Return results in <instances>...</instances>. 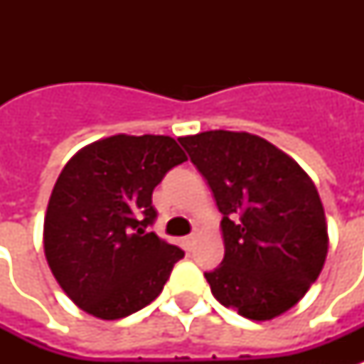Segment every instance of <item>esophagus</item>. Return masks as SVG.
<instances>
[{
	"label": "esophagus",
	"mask_w": 364,
	"mask_h": 364,
	"mask_svg": "<svg viewBox=\"0 0 364 364\" xmlns=\"http://www.w3.org/2000/svg\"><path fill=\"white\" fill-rule=\"evenodd\" d=\"M183 245H185L187 251H191V249L194 247V234H191V236H187V238L183 240Z\"/></svg>",
	"instance_id": "1"
}]
</instances>
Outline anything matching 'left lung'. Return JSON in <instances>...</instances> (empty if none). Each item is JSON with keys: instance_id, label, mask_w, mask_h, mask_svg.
Wrapping results in <instances>:
<instances>
[{"instance_id": "8db88e82", "label": "left lung", "mask_w": 364, "mask_h": 364, "mask_svg": "<svg viewBox=\"0 0 364 364\" xmlns=\"http://www.w3.org/2000/svg\"><path fill=\"white\" fill-rule=\"evenodd\" d=\"M223 213L225 257L204 276L223 306L266 321L293 308L328 249L316 185L291 156L247 132L179 137Z\"/></svg>"}]
</instances>
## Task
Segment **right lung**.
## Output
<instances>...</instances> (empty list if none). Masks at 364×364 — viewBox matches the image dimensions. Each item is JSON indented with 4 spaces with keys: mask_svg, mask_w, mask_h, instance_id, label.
Instances as JSON below:
<instances>
[{
    "mask_svg": "<svg viewBox=\"0 0 364 364\" xmlns=\"http://www.w3.org/2000/svg\"><path fill=\"white\" fill-rule=\"evenodd\" d=\"M187 154L168 136L105 137L64 166L45 215V257L81 310L121 319L151 304L177 260V245L149 230L153 191Z\"/></svg>",
    "mask_w": 364,
    "mask_h": 364,
    "instance_id": "right-lung-1",
    "label": "right lung"
}]
</instances>
